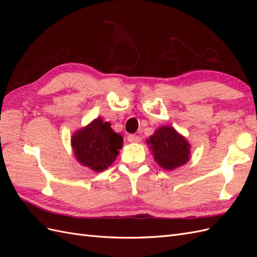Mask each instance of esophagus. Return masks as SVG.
I'll list each match as a JSON object with an SVG mask.
<instances>
[{"instance_id": "1", "label": "esophagus", "mask_w": 257, "mask_h": 257, "mask_svg": "<svg viewBox=\"0 0 257 257\" xmlns=\"http://www.w3.org/2000/svg\"><path fill=\"white\" fill-rule=\"evenodd\" d=\"M142 139L139 136H135V135H128L127 136V142L130 143H139Z\"/></svg>"}]
</instances>
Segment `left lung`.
Masks as SVG:
<instances>
[{"label": "left lung", "mask_w": 257, "mask_h": 257, "mask_svg": "<svg viewBox=\"0 0 257 257\" xmlns=\"http://www.w3.org/2000/svg\"><path fill=\"white\" fill-rule=\"evenodd\" d=\"M146 142L154 161L165 170H174L191 159L190 143L173 126H160Z\"/></svg>", "instance_id": "1"}]
</instances>
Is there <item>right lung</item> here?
Wrapping results in <instances>:
<instances>
[{
	"mask_svg": "<svg viewBox=\"0 0 257 257\" xmlns=\"http://www.w3.org/2000/svg\"><path fill=\"white\" fill-rule=\"evenodd\" d=\"M71 144L77 162L95 173L107 169L115 161L122 149L123 137L111 128L102 116L76 131Z\"/></svg>",
	"mask_w": 257,
	"mask_h": 257,
	"instance_id": "add662e5",
	"label": "right lung"
}]
</instances>
